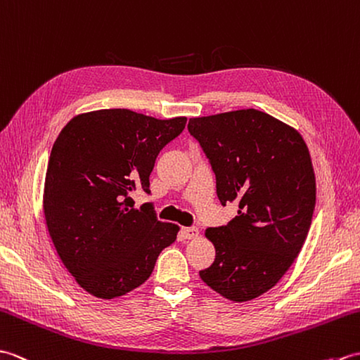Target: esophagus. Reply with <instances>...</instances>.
<instances>
[{
  "mask_svg": "<svg viewBox=\"0 0 360 360\" xmlns=\"http://www.w3.org/2000/svg\"><path fill=\"white\" fill-rule=\"evenodd\" d=\"M181 234L185 238H195L200 233H198V228L191 226V228H181Z\"/></svg>",
  "mask_w": 360,
  "mask_h": 360,
  "instance_id": "34e87169",
  "label": "esophagus"
}]
</instances>
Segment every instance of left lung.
I'll list each match as a JSON object with an SVG mask.
<instances>
[{"label": "left lung", "mask_w": 360, "mask_h": 360, "mask_svg": "<svg viewBox=\"0 0 360 360\" xmlns=\"http://www.w3.org/2000/svg\"><path fill=\"white\" fill-rule=\"evenodd\" d=\"M188 129L210 160L220 203L238 202L228 225L206 229L215 260L200 278L229 300H252L281 281L308 236L316 177L307 143L257 109L191 118Z\"/></svg>", "instance_id": "1"}]
</instances>
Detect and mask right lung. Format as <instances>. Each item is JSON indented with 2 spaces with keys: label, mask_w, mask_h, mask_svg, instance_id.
Segmentation results:
<instances>
[{
  "label": "right lung",
  "mask_w": 360,
  "mask_h": 360,
  "mask_svg": "<svg viewBox=\"0 0 360 360\" xmlns=\"http://www.w3.org/2000/svg\"><path fill=\"white\" fill-rule=\"evenodd\" d=\"M186 117L158 120L129 109L79 114L55 140L46 171L43 210L63 265L98 299L139 288L153 274L179 226L135 207L149 191L155 158L185 129Z\"/></svg>",
  "instance_id": "1"
}]
</instances>
